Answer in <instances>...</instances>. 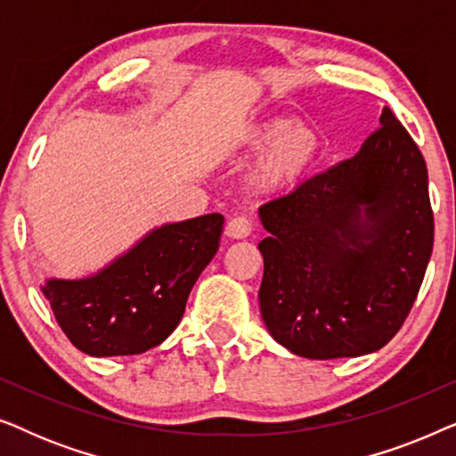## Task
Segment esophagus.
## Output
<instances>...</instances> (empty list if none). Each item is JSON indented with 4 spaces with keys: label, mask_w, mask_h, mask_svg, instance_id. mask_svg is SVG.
<instances>
[{
    "label": "esophagus",
    "mask_w": 456,
    "mask_h": 456,
    "mask_svg": "<svg viewBox=\"0 0 456 456\" xmlns=\"http://www.w3.org/2000/svg\"><path fill=\"white\" fill-rule=\"evenodd\" d=\"M255 230V224L248 216H234L232 220L228 222L226 226V234L230 239H247Z\"/></svg>",
    "instance_id": "obj_1"
}]
</instances>
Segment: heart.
Masks as SVG:
<instances>
[{"label":"heart","instance_id":"heart-1","mask_svg":"<svg viewBox=\"0 0 456 456\" xmlns=\"http://www.w3.org/2000/svg\"><path fill=\"white\" fill-rule=\"evenodd\" d=\"M251 149H264L251 172L255 189L282 191L311 170L322 153V139L314 126L290 124L284 118H267L253 124L242 136Z\"/></svg>","mask_w":456,"mask_h":456}]
</instances>
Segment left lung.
<instances>
[{
    "mask_svg": "<svg viewBox=\"0 0 456 456\" xmlns=\"http://www.w3.org/2000/svg\"><path fill=\"white\" fill-rule=\"evenodd\" d=\"M351 159L259 208L261 317L307 359L359 357L403 328L434 247L426 159L388 108Z\"/></svg>",
    "mask_w": 456,
    "mask_h": 456,
    "instance_id": "8db88e82",
    "label": "left lung"
}]
</instances>
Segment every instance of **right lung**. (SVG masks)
Listing matches in <instances>:
<instances>
[{
    "mask_svg": "<svg viewBox=\"0 0 456 456\" xmlns=\"http://www.w3.org/2000/svg\"><path fill=\"white\" fill-rule=\"evenodd\" d=\"M222 214L167 224L97 276L49 280L43 295L78 351L93 357L139 354L183 320L186 298L220 247Z\"/></svg>",
    "mask_w": 456,
    "mask_h": 456,
    "instance_id": "right-lung-1",
    "label": "right lung"
}]
</instances>
